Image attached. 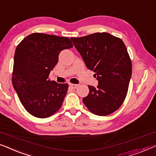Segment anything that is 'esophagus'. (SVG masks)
I'll return each mask as SVG.
<instances>
[{
    "label": "esophagus",
    "mask_w": 156,
    "mask_h": 156,
    "mask_svg": "<svg viewBox=\"0 0 156 156\" xmlns=\"http://www.w3.org/2000/svg\"><path fill=\"white\" fill-rule=\"evenodd\" d=\"M69 87H70L72 89H75L76 87H78V85L77 84H74V83H69Z\"/></svg>",
    "instance_id": "obj_1"
}]
</instances>
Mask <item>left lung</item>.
I'll return each instance as SVG.
<instances>
[{"mask_svg":"<svg viewBox=\"0 0 156 156\" xmlns=\"http://www.w3.org/2000/svg\"><path fill=\"white\" fill-rule=\"evenodd\" d=\"M71 40L98 82L96 88L89 85V94L82 99L83 104L97 115L112 113L125 101L132 76V62L125 44L105 32Z\"/></svg>","mask_w":156,"mask_h":156,"instance_id":"left-lung-1","label":"left lung"}]
</instances>
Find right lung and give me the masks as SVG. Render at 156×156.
I'll list each match as a JSON object with an SVG mask.
<instances>
[{"label":"right lung","mask_w":156,"mask_h":156,"mask_svg":"<svg viewBox=\"0 0 156 156\" xmlns=\"http://www.w3.org/2000/svg\"><path fill=\"white\" fill-rule=\"evenodd\" d=\"M72 47L69 38L42 33L31 34L17 46L12 85L22 105L33 116L46 118L62 106L68 84L48 79L60 52Z\"/></svg>","instance_id":"add662e5"}]
</instances>
